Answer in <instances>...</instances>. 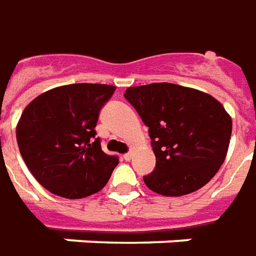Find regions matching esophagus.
<instances>
[{
	"label": "esophagus",
	"instance_id": "obj_1",
	"mask_svg": "<svg viewBox=\"0 0 256 256\" xmlns=\"http://www.w3.org/2000/svg\"><path fill=\"white\" fill-rule=\"evenodd\" d=\"M132 157H133V151H128V152H126V154L123 156V158H124L126 161H130V160H132Z\"/></svg>",
	"mask_w": 256,
	"mask_h": 256
}]
</instances>
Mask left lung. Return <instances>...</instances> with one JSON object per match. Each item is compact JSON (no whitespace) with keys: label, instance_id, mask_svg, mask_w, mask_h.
Wrapping results in <instances>:
<instances>
[{"label":"left lung","instance_id":"8db88e82","mask_svg":"<svg viewBox=\"0 0 256 256\" xmlns=\"http://www.w3.org/2000/svg\"><path fill=\"white\" fill-rule=\"evenodd\" d=\"M124 98L148 128L156 168L144 176L152 192L184 196L204 186L226 160L232 122L206 92L170 82L130 86Z\"/></svg>","mask_w":256,"mask_h":256}]
</instances>
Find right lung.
<instances>
[{
    "mask_svg": "<svg viewBox=\"0 0 256 256\" xmlns=\"http://www.w3.org/2000/svg\"><path fill=\"white\" fill-rule=\"evenodd\" d=\"M114 85L70 84L43 92L26 106L16 142L26 166L42 186L66 199H82L108 184L116 156L100 148L95 128Z\"/></svg>",
    "mask_w": 256,
    "mask_h": 256,
    "instance_id": "obj_1",
    "label": "right lung"
}]
</instances>
